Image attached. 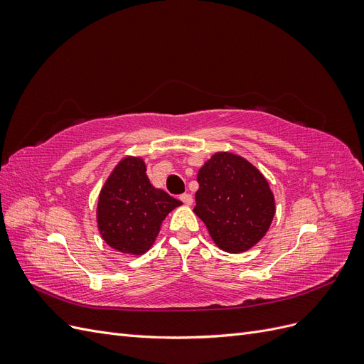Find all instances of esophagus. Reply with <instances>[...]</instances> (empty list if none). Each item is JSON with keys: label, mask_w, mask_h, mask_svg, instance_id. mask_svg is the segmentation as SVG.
Wrapping results in <instances>:
<instances>
[{"label": "esophagus", "mask_w": 364, "mask_h": 364, "mask_svg": "<svg viewBox=\"0 0 364 364\" xmlns=\"http://www.w3.org/2000/svg\"><path fill=\"white\" fill-rule=\"evenodd\" d=\"M179 199L183 202V205H186V206H190V205H193V196L191 194H188V193H185V194H182Z\"/></svg>", "instance_id": "34e87169"}]
</instances>
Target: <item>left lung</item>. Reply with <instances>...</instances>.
<instances>
[{
	"mask_svg": "<svg viewBox=\"0 0 364 364\" xmlns=\"http://www.w3.org/2000/svg\"><path fill=\"white\" fill-rule=\"evenodd\" d=\"M197 182L194 213L220 249L246 252L266 235L274 215L273 193L249 161L215 153L197 173Z\"/></svg>",
	"mask_w": 364,
	"mask_h": 364,
	"instance_id": "8db88e82",
	"label": "left lung"
}]
</instances>
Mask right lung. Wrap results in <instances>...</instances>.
<instances>
[{"mask_svg": "<svg viewBox=\"0 0 364 364\" xmlns=\"http://www.w3.org/2000/svg\"><path fill=\"white\" fill-rule=\"evenodd\" d=\"M181 205L150 183L144 161L127 156L119 161L98 196V230L115 250L142 255L155 243L164 218Z\"/></svg>", "mask_w": 364, "mask_h": 364, "instance_id": "add662e5", "label": "right lung"}]
</instances>
